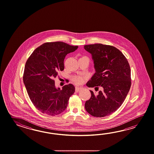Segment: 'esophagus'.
Segmentation results:
<instances>
[{
	"mask_svg": "<svg viewBox=\"0 0 154 154\" xmlns=\"http://www.w3.org/2000/svg\"><path fill=\"white\" fill-rule=\"evenodd\" d=\"M82 89V87H76L75 88V91L79 92Z\"/></svg>",
	"mask_w": 154,
	"mask_h": 154,
	"instance_id": "34e87169",
	"label": "esophagus"
}]
</instances>
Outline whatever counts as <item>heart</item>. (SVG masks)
Segmentation results:
<instances>
[{
	"label": "heart",
	"mask_w": 154,
	"mask_h": 154,
	"mask_svg": "<svg viewBox=\"0 0 154 154\" xmlns=\"http://www.w3.org/2000/svg\"><path fill=\"white\" fill-rule=\"evenodd\" d=\"M85 79V77L84 76L78 75L75 76L72 79V80L75 84L79 85V84H82L83 82H84Z\"/></svg>",
	"instance_id": "b5f03b06"
}]
</instances>
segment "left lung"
I'll return each instance as SVG.
<instances>
[{"mask_svg": "<svg viewBox=\"0 0 154 154\" xmlns=\"http://www.w3.org/2000/svg\"><path fill=\"white\" fill-rule=\"evenodd\" d=\"M91 53L95 72L86 83L88 88H94L98 94H91L85 102L86 111L96 117L111 115L121 107L131 86V68L123 54L113 46L101 43L84 46Z\"/></svg>", "mask_w": 154, "mask_h": 154, "instance_id": "8db88e82", "label": "left lung"}]
</instances>
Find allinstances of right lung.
Returning <instances> with one entry per match:
<instances>
[{"instance_id": "1", "label": "right lung", "mask_w": 154, "mask_h": 154, "mask_svg": "<svg viewBox=\"0 0 154 154\" xmlns=\"http://www.w3.org/2000/svg\"><path fill=\"white\" fill-rule=\"evenodd\" d=\"M78 46L63 42H46L37 47L26 61L23 81L31 101L43 113L56 116L65 111L69 98L75 92L69 84L61 89L56 88L53 79L64 69V60L67 54Z\"/></svg>"}]
</instances>
